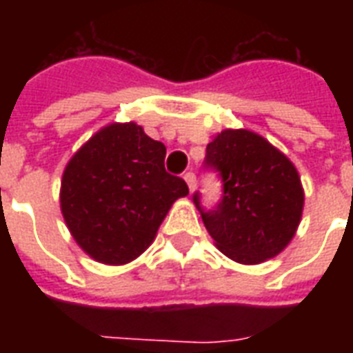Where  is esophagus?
Listing matches in <instances>:
<instances>
[{"instance_id": "1", "label": "esophagus", "mask_w": 353, "mask_h": 353, "mask_svg": "<svg viewBox=\"0 0 353 353\" xmlns=\"http://www.w3.org/2000/svg\"><path fill=\"white\" fill-rule=\"evenodd\" d=\"M183 179L187 181L188 190H190V192H194V188H196V174H194V172H187V174L183 176Z\"/></svg>"}]
</instances>
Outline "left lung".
Wrapping results in <instances>:
<instances>
[{"label":"left lung","mask_w":353,"mask_h":353,"mask_svg":"<svg viewBox=\"0 0 353 353\" xmlns=\"http://www.w3.org/2000/svg\"><path fill=\"white\" fill-rule=\"evenodd\" d=\"M205 166L220 174L223 196L205 210L194 203L216 245L238 263H260L282 252L295 236L304 190L295 165L249 130H223L207 144Z\"/></svg>","instance_id":"obj_1"}]
</instances>
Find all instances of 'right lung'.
<instances>
[{"instance_id":"add662e5","label":"right lung","mask_w":353,"mask_h":353,"mask_svg":"<svg viewBox=\"0 0 353 353\" xmlns=\"http://www.w3.org/2000/svg\"><path fill=\"white\" fill-rule=\"evenodd\" d=\"M165 144L135 122L97 132L65 166L60 188L63 220L93 260L122 265L154 241L172 203L188 194L165 170Z\"/></svg>"}]
</instances>
